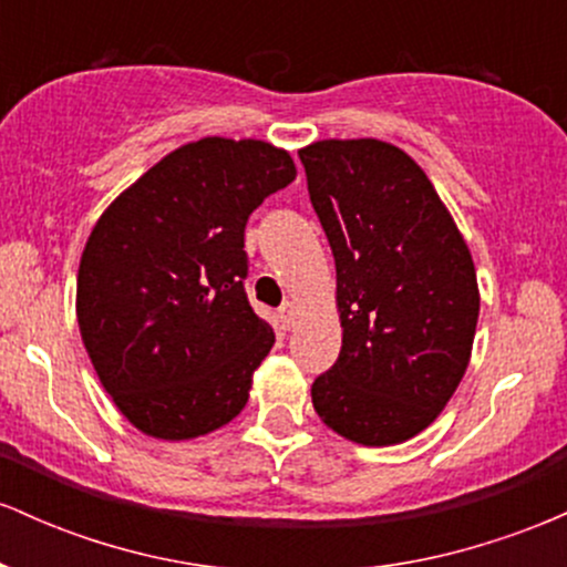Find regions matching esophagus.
<instances>
[{"instance_id": "1", "label": "esophagus", "mask_w": 567, "mask_h": 567, "mask_svg": "<svg viewBox=\"0 0 567 567\" xmlns=\"http://www.w3.org/2000/svg\"><path fill=\"white\" fill-rule=\"evenodd\" d=\"M279 328L282 330H290L292 328V306L290 303H285L282 309H279Z\"/></svg>"}]
</instances>
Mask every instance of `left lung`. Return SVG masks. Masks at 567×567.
Listing matches in <instances>:
<instances>
[{"label": "left lung", "instance_id": "obj_1", "mask_svg": "<svg viewBox=\"0 0 567 567\" xmlns=\"http://www.w3.org/2000/svg\"><path fill=\"white\" fill-rule=\"evenodd\" d=\"M298 157L336 258L343 328L311 402L347 440H410L470 365L480 315L470 247L426 173L392 143L320 141Z\"/></svg>", "mask_w": 567, "mask_h": 567}]
</instances>
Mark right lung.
<instances>
[{"label":"right lung","mask_w":567,"mask_h":567,"mask_svg":"<svg viewBox=\"0 0 567 567\" xmlns=\"http://www.w3.org/2000/svg\"><path fill=\"white\" fill-rule=\"evenodd\" d=\"M296 178L264 141L175 148L112 202L84 245L76 320L103 389L141 432L188 440L229 424L275 330L245 292V226Z\"/></svg>","instance_id":"obj_1"}]
</instances>
